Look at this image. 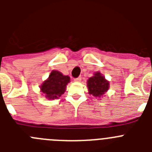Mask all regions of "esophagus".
I'll use <instances>...</instances> for the list:
<instances>
[{
	"instance_id": "1",
	"label": "esophagus",
	"mask_w": 152,
	"mask_h": 152,
	"mask_svg": "<svg viewBox=\"0 0 152 152\" xmlns=\"http://www.w3.org/2000/svg\"><path fill=\"white\" fill-rule=\"evenodd\" d=\"M74 80H75V82H80V81H81V77H77V78L74 79Z\"/></svg>"
}]
</instances>
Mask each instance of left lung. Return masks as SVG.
Segmentation results:
<instances>
[{"label":"left lung","instance_id":"8db88e82","mask_svg":"<svg viewBox=\"0 0 152 152\" xmlns=\"http://www.w3.org/2000/svg\"><path fill=\"white\" fill-rule=\"evenodd\" d=\"M87 87L90 95L101 98L110 88V82L100 72H96L87 80Z\"/></svg>","mask_w":152,"mask_h":152}]
</instances>
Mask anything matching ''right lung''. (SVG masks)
<instances>
[{"instance_id":"add662e5","label":"right lung","mask_w":152,"mask_h":152,"mask_svg":"<svg viewBox=\"0 0 152 152\" xmlns=\"http://www.w3.org/2000/svg\"><path fill=\"white\" fill-rule=\"evenodd\" d=\"M70 77L58 71L52 70L49 77L40 85V91L49 100L58 99L65 92Z\"/></svg>"}]
</instances>
